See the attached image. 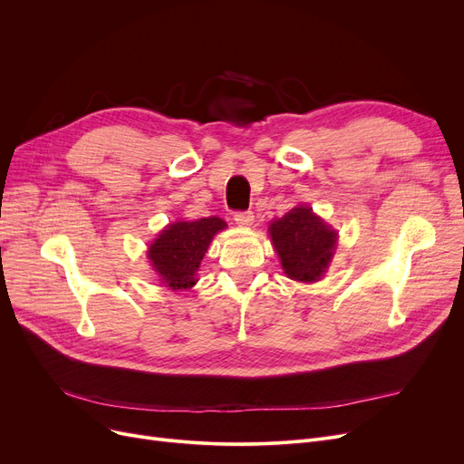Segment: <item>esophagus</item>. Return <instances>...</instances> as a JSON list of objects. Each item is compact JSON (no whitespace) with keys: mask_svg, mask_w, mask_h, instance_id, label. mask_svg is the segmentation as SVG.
Returning a JSON list of instances; mask_svg holds the SVG:
<instances>
[{"mask_svg":"<svg viewBox=\"0 0 464 464\" xmlns=\"http://www.w3.org/2000/svg\"><path fill=\"white\" fill-rule=\"evenodd\" d=\"M235 222L240 227H250L254 224V212L245 210V212H235Z\"/></svg>","mask_w":464,"mask_h":464,"instance_id":"1","label":"esophagus"}]
</instances>
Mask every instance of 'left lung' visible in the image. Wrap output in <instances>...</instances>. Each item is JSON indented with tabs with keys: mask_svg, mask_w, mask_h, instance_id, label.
I'll list each match as a JSON object with an SVG mask.
<instances>
[{
	"mask_svg": "<svg viewBox=\"0 0 464 464\" xmlns=\"http://www.w3.org/2000/svg\"><path fill=\"white\" fill-rule=\"evenodd\" d=\"M269 233L287 278L304 284L322 280L334 254L336 231L310 207L291 208L275 219Z\"/></svg>",
	"mask_w": 464,
	"mask_h": 464,
	"instance_id": "1",
	"label": "left lung"
}]
</instances>
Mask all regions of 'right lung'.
<instances>
[{
  "label": "right lung",
  "mask_w": 464,
  "mask_h": 464,
  "mask_svg": "<svg viewBox=\"0 0 464 464\" xmlns=\"http://www.w3.org/2000/svg\"><path fill=\"white\" fill-rule=\"evenodd\" d=\"M226 227L224 219L216 216L169 224L146 252L161 284L170 289L193 287L212 237Z\"/></svg>",
  "instance_id": "1"
}]
</instances>
